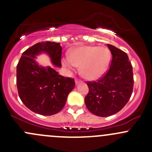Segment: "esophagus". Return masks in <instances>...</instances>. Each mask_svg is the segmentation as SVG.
<instances>
[{"mask_svg":"<svg viewBox=\"0 0 152 152\" xmlns=\"http://www.w3.org/2000/svg\"><path fill=\"white\" fill-rule=\"evenodd\" d=\"M75 82H76V84H78V83H80V82H82V80H80V79H75Z\"/></svg>","mask_w":152,"mask_h":152,"instance_id":"34e87169","label":"esophagus"}]
</instances>
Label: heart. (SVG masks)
I'll list each match as a JSON object with an SVG mask.
<instances>
[{
	"instance_id": "b5f03b06",
	"label": "heart",
	"mask_w": 152,
	"mask_h": 152,
	"mask_svg": "<svg viewBox=\"0 0 152 152\" xmlns=\"http://www.w3.org/2000/svg\"><path fill=\"white\" fill-rule=\"evenodd\" d=\"M110 61V50L105 47L82 46L72 50L70 57L62 59V65L72 71L80 67L82 76L89 80L100 78L107 70Z\"/></svg>"
}]
</instances>
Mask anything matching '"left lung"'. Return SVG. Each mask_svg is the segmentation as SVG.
<instances>
[{
	"mask_svg": "<svg viewBox=\"0 0 152 152\" xmlns=\"http://www.w3.org/2000/svg\"><path fill=\"white\" fill-rule=\"evenodd\" d=\"M112 53L108 71L99 80L87 82L89 93L85 98L87 108L100 117L113 115L124 108L133 90L132 66L125 52L107 44Z\"/></svg>",
	"mask_w": 152,
	"mask_h": 152,
	"instance_id": "obj_1",
	"label": "left lung"
}]
</instances>
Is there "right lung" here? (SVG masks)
Listing matches in <instances>:
<instances>
[{"label": "right lung", "instance_id": "right-lung-1", "mask_svg": "<svg viewBox=\"0 0 152 152\" xmlns=\"http://www.w3.org/2000/svg\"><path fill=\"white\" fill-rule=\"evenodd\" d=\"M45 52L52 63L62 66V47L59 42H41L26 50L17 65V87L23 103L42 115H52L62 110L67 96L75 87L73 78L58 74L54 68L39 66L35 56Z\"/></svg>", "mask_w": 152, "mask_h": 152}]
</instances>
